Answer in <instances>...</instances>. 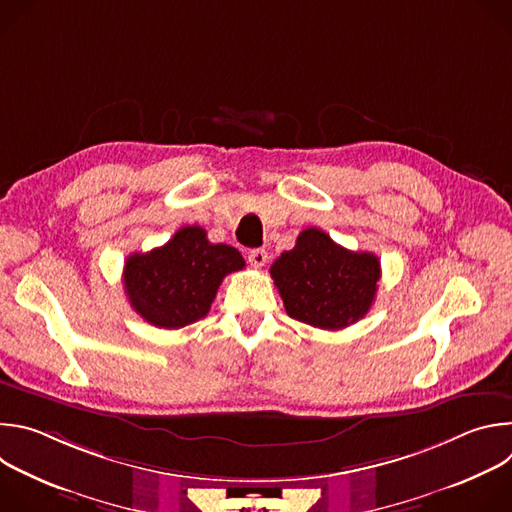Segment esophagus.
<instances>
[{"label":"esophagus","instance_id":"34e87169","mask_svg":"<svg viewBox=\"0 0 512 512\" xmlns=\"http://www.w3.org/2000/svg\"><path fill=\"white\" fill-rule=\"evenodd\" d=\"M249 263L255 269H261L267 263V251L265 249H253L249 251Z\"/></svg>","mask_w":512,"mask_h":512}]
</instances>
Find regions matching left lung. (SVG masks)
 <instances>
[{"mask_svg": "<svg viewBox=\"0 0 512 512\" xmlns=\"http://www.w3.org/2000/svg\"><path fill=\"white\" fill-rule=\"evenodd\" d=\"M269 271L291 318L322 330H342L371 310L381 261L367 251H348L312 227Z\"/></svg>", "mask_w": 512, "mask_h": 512, "instance_id": "left-lung-1", "label": "left lung"}]
</instances>
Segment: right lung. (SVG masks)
<instances>
[{
    "label": "right lung",
    "instance_id": "1",
    "mask_svg": "<svg viewBox=\"0 0 512 512\" xmlns=\"http://www.w3.org/2000/svg\"><path fill=\"white\" fill-rule=\"evenodd\" d=\"M243 267L235 247L210 243L206 231L192 225L150 253L129 255L123 283L131 308L145 322L178 330L204 318L225 275Z\"/></svg>",
    "mask_w": 512,
    "mask_h": 512
}]
</instances>
